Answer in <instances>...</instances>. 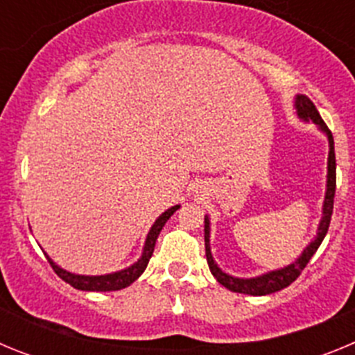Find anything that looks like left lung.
<instances>
[{"instance_id": "1", "label": "left lung", "mask_w": 355, "mask_h": 355, "mask_svg": "<svg viewBox=\"0 0 355 355\" xmlns=\"http://www.w3.org/2000/svg\"><path fill=\"white\" fill-rule=\"evenodd\" d=\"M297 112L302 119H311L315 124H318L322 130L327 133L329 139V175H327V193H325V202H324V218L320 222L318 234H316L315 240L306 247V250L302 252L299 259L291 265H288L286 268H281V270L270 272V274H265L261 277L254 279H236L231 277V275L224 274V272L215 265L211 258V250H209V220L205 218V241H206V259H208V266L211 274L215 275V279L222 286H225L227 290L234 291V293H245V295H268L275 293V291L283 290V288L290 286L295 279L302 274V270L306 268V265L309 263V259L313 258V254L318 250L320 243L324 241L325 234L329 231V224H331L332 216V208H334V193H336V155H334V139H332L331 130L327 128V124L324 122V119L320 117L318 110H316L315 103L309 99L307 96H297Z\"/></svg>"}]
</instances>
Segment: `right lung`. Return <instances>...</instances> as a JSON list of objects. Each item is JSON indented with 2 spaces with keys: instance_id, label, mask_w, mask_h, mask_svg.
<instances>
[{
  "instance_id": "add662e5",
  "label": "right lung",
  "mask_w": 355,
  "mask_h": 355,
  "mask_svg": "<svg viewBox=\"0 0 355 355\" xmlns=\"http://www.w3.org/2000/svg\"><path fill=\"white\" fill-rule=\"evenodd\" d=\"M180 208V206H174V208L167 209L165 213L159 215L158 220L155 222V225L150 227L149 234H147V240H146V247H144V254L142 258L139 261L131 265L130 268L126 270H121V272H115V274H108V275H74V274H69V272L62 270L60 266H56L51 259L48 258L49 265L51 268L55 270V274L58 275L60 279H64L65 283L71 284L72 288H76V290H85V291H115V290H122V288L130 286L133 281L140 277L144 274V270L147 268V263H149L150 256L155 252V245H156V240H158V234L159 231L163 229L165 222L174 215L175 209Z\"/></svg>"
}]
</instances>
